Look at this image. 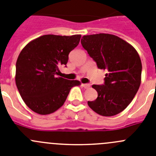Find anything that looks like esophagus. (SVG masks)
I'll use <instances>...</instances> for the list:
<instances>
[{"mask_svg":"<svg viewBox=\"0 0 156 156\" xmlns=\"http://www.w3.org/2000/svg\"><path fill=\"white\" fill-rule=\"evenodd\" d=\"M82 87H83L86 88V89H87V88L90 87V84H87V83H82Z\"/></svg>","mask_w":156,"mask_h":156,"instance_id":"34e87169","label":"esophagus"}]
</instances>
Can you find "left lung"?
Wrapping results in <instances>:
<instances>
[{
	"mask_svg": "<svg viewBox=\"0 0 156 156\" xmlns=\"http://www.w3.org/2000/svg\"><path fill=\"white\" fill-rule=\"evenodd\" d=\"M83 47L101 69L106 70L104 84L93 85L98 92L90 108L102 116L111 117L123 111L139 89L141 62L135 48L122 38L111 34L84 35Z\"/></svg>",
	"mask_w": 156,
	"mask_h": 156,
	"instance_id": "left-lung-1",
	"label": "left lung"
}]
</instances>
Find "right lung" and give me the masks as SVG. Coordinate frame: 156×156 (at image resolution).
Listing matches in <instances>:
<instances>
[{
  "instance_id": "obj_1",
  "label": "right lung",
  "mask_w": 156,
  "mask_h": 156,
  "mask_svg": "<svg viewBox=\"0 0 156 156\" xmlns=\"http://www.w3.org/2000/svg\"><path fill=\"white\" fill-rule=\"evenodd\" d=\"M80 35H45L21 50L16 62L15 83L27 106L37 114L55 112L65 103L78 80L57 77L58 66L66 65L69 54L78 45Z\"/></svg>"
}]
</instances>
